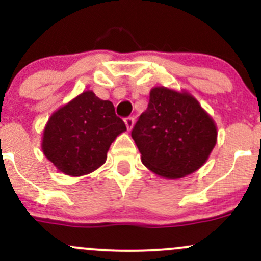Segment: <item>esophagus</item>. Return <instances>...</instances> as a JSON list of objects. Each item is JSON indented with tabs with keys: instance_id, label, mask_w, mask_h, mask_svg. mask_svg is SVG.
Masks as SVG:
<instances>
[{
	"instance_id": "obj_1",
	"label": "esophagus",
	"mask_w": 261,
	"mask_h": 261,
	"mask_svg": "<svg viewBox=\"0 0 261 261\" xmlns=\"http://www.w3.org/2000/svg\"><path fill=\"white\" fill-rule=\"evenodd\" d=\"M134 122H135L134 118H131V116H128V118L125 119V125H126V127H127V130H128V131H130L131 128H133V126H134Z\"/></svg>"
}]
</instances>
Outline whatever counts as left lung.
<instances>
[{
  "instance_id": "obj_1",
  "label": "left lung",
  "mask_w": 261,
  "mask_h": 261,
  "mask_svg": "<svg viewBox=\"0 0 261 261\" xmlns=\"http://www.w3.org/2000/svg\"><path fill=\"white\" fill-rule=\"evenodd\" d=\"M131 136L149 170L166 179H178L207 161L216 145L217 128L188 92L154 87Z\"/></svg>"
}]
</instances>
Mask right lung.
I'll list each match as a JSON object with an SVG mask.
<instances>
[{"mask_svg":"<svg viewBox=\"0 0 261 261\" xmlns=\"http://www.w3.org/2000/svg\"><path fill=\"white\" fill-rule=\"evenodd\" d=\"M125 130L112 101L86 91L50 116L41 148L60 172L81 176L106 163L110 145Z\"/></svg>","mask_w":261,"mask_h":261,"instance_id":"obj_1","label":"right lung"}]
</instances>
